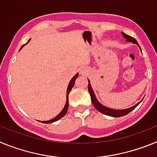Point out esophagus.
Returning <instances> with one entry per match:
<instances>
[{"label":"esophagus","instance_id":"34e87169","mask_svg":"<svg viewBox=\"0 0 157 157\" xmlns=\"http://www.w3.org/2000/svg\"><path fill=\"white\" fill-rule=\"evenodd\" d=\"M80 72H81V74H82V75H84V74H85V73H86L85 71L83 70V69H82V70H81V71H80Z\"/></svg>","mask_w":157,"mask_h":157}]
</instances>
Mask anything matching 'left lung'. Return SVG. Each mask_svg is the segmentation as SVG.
Returning a JSON list of instances; mask_svg holds the SVG:
<instances>
[{"instance_id": "8db88e82", "label": "left lung", "mask_w": 157, "mask_h": 157, "mask_svg": "<svg viewBox=\"0 0 157 157\" xmlns=\"http://www.w3.org/2000/svg\"><path fill=\"white\" fill-rule=\"evenodd\" d=\"M122 34H123V37H125L126 39H127L126 41H130V42H133L134 43V44H137L138 45H138V41H136L135 38H134V37H131V36L127 35V34L123 33V32L122 33ZM89 82H90V81H89ZM88 90H89V93H90V94L91 101H92V103L93 105H94V107H95V109L98 111H99L100 112H101V113L107 115V116H112V117H121V116H126V115H127L128 113H130L131 111L134 110L136 107L139 105L140 102H141V101H140L139 103H138L137 105H134V106L131 107V108H129V109H123V110H116V109H109V108H107V107L103 106V105H101V104L98 102L97 98H96L95 95H94V91H93V89L92 87H91L90 83H89L88 84Z\"/></svg>"}]
</instances>
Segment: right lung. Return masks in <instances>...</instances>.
<instances>
[{
  "label": "right lung",
  "instance_id": "add662e5",
  "mask_svg": "<svg viewBox=\"0 0 157 157\" xmlns=\"http://www.w3.org/2000/svg\"><path fill=\"white\" fill-rule=\"evenodd\" d=\"M25 45H22V47L20 48V49H21L22 48H23V46H24ZM78 77V74L75 75L74 76V77L72 78V79L71 80V82H69V85L68 86H67V101H66V105H65L64 108H63V110L60 112V113H59L58 116H56V117L54 118V119H52V120H48V121H41V123H53V122H56L57 121V120H59V119H61L62 117H63V116L66 115L67 112V109H68V94L69 93L71 92V89L73 88V86H75V80L76 78Z\"/></svg>",
  "mask_w": 157,
  "mask_h": 157
}]
</instances>
